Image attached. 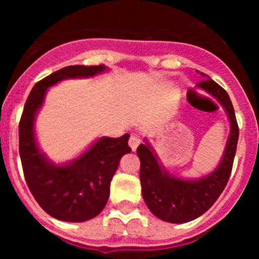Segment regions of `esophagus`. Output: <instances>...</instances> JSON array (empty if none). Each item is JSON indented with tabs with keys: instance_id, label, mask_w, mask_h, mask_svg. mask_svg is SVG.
<instances>
[{
	"instance_id": "esophagus-1",
	"label": "esophagus",
	"mask_w": 259,
	"mask_h": 259,
	"mask_svg": "<svg viewBox=\"0 0 259 259\" xmlns=\"http://www.w3.org/2000/svg\"><path fill=\"white\" fill-rule=\"evenodd\" d=\"M128 144H130V146H131L132 152H135V150L137 149V146L140 145V139L137 136H135V135H132L131 137H130V141H128Z\"/></svg>"
}]
</instances>
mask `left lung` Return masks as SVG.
<instances>
[{"mask_svg":"<svg viewBox=\"0 0 259 259\" xmlns=\"http://www.w3.org/2000/svg\"><path fill=\"white\" fill-rule=\"evenodd\" d=\"M203 81L198 87L214 96L223 106L230 120V135L223 155L214 171L198 179H184L167 171L148 140L137 148L140 158V182L146 206L168 223H187L206 212L227 185L236 154L239 127L230 96L222 87L201 72Z\"/></svg>","mask_w":259,"mask_h":259,"instance_id":"1","label":"left lung"}]
</instances>
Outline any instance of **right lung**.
I'll return each instance as SVG.
<instances>
[{"label": "right lung", "instance_id": "add662e5", "mask_svg": "<svg viewBox=\"0 0 259 259\" xmlns=\"http://www.w3.org/2000/svg\"><path fill=\"white\" fill-rule=\"evenodd\" d=\"M105 65L67 66L35 84L19 123V154L29 191L44 211L63 222H85L104 210L110 182L120 158L131 152L130 135L100 137L88 149L66 163L57 164L42 153L36 140V115L47 91L66 79H87L104 74Z\"/></svg>", "mask_w": 259, "mask_h": 259}]
</instances>
